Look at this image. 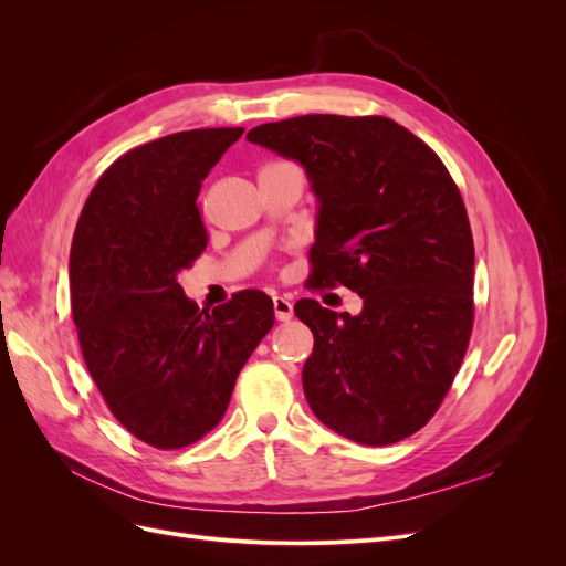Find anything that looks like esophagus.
Returning <instances> with one entry per match:
<instances>
[{"label": "esophagus", "instance_id": "1", "mask_svg": "<svg viewBox=\"0 0 566 566\" xmlns=\"http://www.w3.org/2000/svg\"><path fill=\"white\" fill-rule=\"evenodd\" d=\"M273 314L279 321H290L293 318V302L287 297H273Z\"/></svg>", "mask_w": 566, "mask_h": 566}]
</instances>
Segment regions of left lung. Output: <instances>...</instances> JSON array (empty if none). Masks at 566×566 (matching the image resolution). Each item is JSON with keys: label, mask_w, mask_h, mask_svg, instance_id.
I'll return each mask as SVG.
<instances>
[{"label": "left lung", "mask_w": 566, "mask_h": 566, "mask_svg": "<svg viewBox=\"0 0 566 566\" xmlns=\"http://www.w3.org/2000/svg\"><path fill=\"white\" fill-rule=\"evenodd\" d=\"M304 165L321 200L310 287L345 285L358 316L300 300L314 333L304 397L333 432L389 447L430 422L474 325V241L447 165L382 115H300L248 132Z\"/></svg>", "instance_id": "8db88e82"}]
</instances>
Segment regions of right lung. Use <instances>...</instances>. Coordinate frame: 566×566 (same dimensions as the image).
<instances>
[{
  "instance_id": "1",
  "label": "right lung",
  "mask_w": 566,
  "mask_h": 566,
  "mask_svg": "<svg viewBox=\"0 0 566 566\" xmlns=\"http://www.w3.org/2000/svg\"><path fill=\"white\" fill-rule=\"evenodd\" d=\"M243 132L188 129L127 150L98 177L73 235L71 306L84 364L117 422L160 451L214 430L238 373L273 328L262 290L208 312L177 283L208 248L200 184Z\"/></svg>"
}]
</instances>
